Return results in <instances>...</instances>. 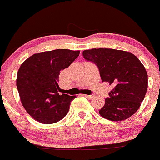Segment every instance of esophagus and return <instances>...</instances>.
<instances>
[{"mask_svg":"<svg viewBox=\"0 0 160 160\" xmlns=\"http://www.w3.org/2000/svg\"><path fill=\"white\" fill-rule=\"evenodd\" d=\"M82 96H85V97L87 98V99H92V98H93V96H92V95H87V94H84V95H82Z\"/></svg>","mask_w":160,"mask_h":160,"instance_id":"1","label":"esophagus"}]
</instances>
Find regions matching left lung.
<instances>
[{"label":"left lung","mask_w":160,"mask_h":160,"mask_svg":"<svg viewBox=\"0 0 160 160\" xmlns=\"http://www.w3.org/2000/svg\"><path fill=\"white\" fill-rule=\"evenodd\" d=\"M84 58L99 68L102 81L114 88L99 115L110 121L125 120L138 110L145 97L148 77L144 66L134 54L112 48H92L83 52Z\"/></svg>","instance_id":"left-lung-1"}]
</instances>
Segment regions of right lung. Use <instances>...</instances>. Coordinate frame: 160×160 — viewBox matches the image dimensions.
I'll use <instances>...</instances> for the list:
<instances>
[{"label":"right lung","instance_id":"right-lung-1","mask_svg":"<svg viewBox=\"0 0 160 160\" xmlns=\"http://www.w3.org/2000/svg\"><path fill=\"white\" fill-rule=\"evenodd\" d=\"M80 54V51L56 49L32 54L17 72V87L22 106L42 124H53L68 114L76 96L59 95L58 77Z\"/></svg>","mask_w":160,"mask_h":160}]
</instances>
